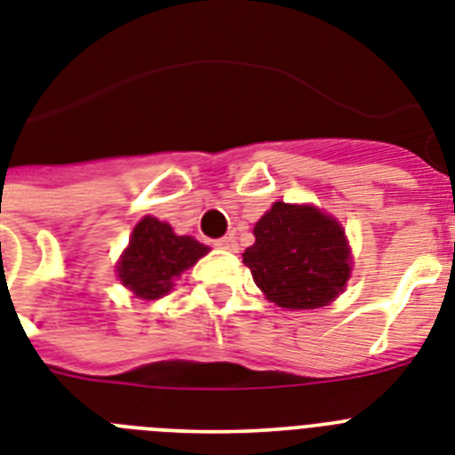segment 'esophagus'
<instances>
[{"label": "esophagus", "mask_w": 455, "mask_h": 455, "mask_svg": "<svg viewBox=\"0 0 455 455\" xmlns=\"http://www.w3.org/2000/svg\"><path fill=\"white\" fill-rule=\"evenodd\" d=\"M215 245L221 247V250H228V252H235V250H238V243H235L234 235H224V238H217Z\"/></svg>", "instance_id": "obj_1"}]
</instances>
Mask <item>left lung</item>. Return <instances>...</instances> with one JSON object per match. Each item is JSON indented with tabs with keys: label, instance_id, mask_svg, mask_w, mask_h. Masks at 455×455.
<instances>
[{
	"label": "left lung",
	"instance_id": "obj_1",
	"mask_svg": "<svg viewBox=\"0 0 455 455\" xmlns=\"http://www.w3.org/2000/svg\"><path fill=\"white\" fill-rule=\"evenodd\" d=\"M243 264L268 301L306 311L331 304L350 278V247L334 217L313 205L273 203L254 224Z\"/></svg>",
	"mask_w": 455,
	"mask_h": 455
}]
</instances>
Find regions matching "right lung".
<instances>
[{"label": "right lung", "instance_id": "right-lung-1", "mask_svg": "<svg viewBox=\"0 0 455 455\" xmlns=\"http://www.w3.org/2000/svg\"><path fill=\"white\" fill-rule=\"evenodd\" d=\"M191 235H177L170 224L144 217L135 224L131 243L121 254L116 273L124 287L140 299H161L172 290V280L208 254Z\"/></svg>", "mask_w": 455, "mask_h": 455}]
</instances>
